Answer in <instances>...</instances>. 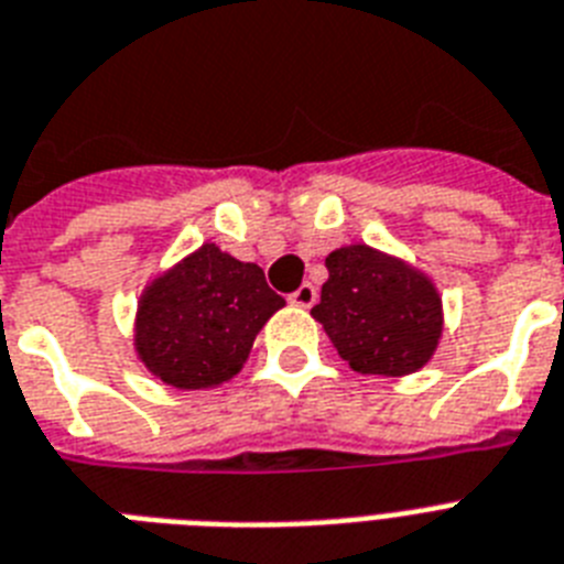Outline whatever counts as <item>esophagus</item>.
<instances>
[{
  "label": "esophagus",
  "instance_id": "obj_1",
  "mask_svg": "<svg viewBox=\"0 0 564 564\" xmlns=\"http://www.w3.org/2000/svg\"><path fill=\"white\" fill-rule=\"evenodd\" d=\"M315 301H318V290H315L313 283H301V286H297L295 292H292L290 295V304H295V306H313Z\"/></svg>",
  "mask_w": 564,
  "mask_h": 564
}]
</instances>
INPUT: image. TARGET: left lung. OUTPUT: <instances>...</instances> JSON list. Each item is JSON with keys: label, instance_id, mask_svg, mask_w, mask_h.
<instances>
[{"label": "left lung", "instance_id": "left-lung-1", "mask_svg": "<svg viewBox=\"0 0 564 564\" xmlns=\"http://www.w3.org/2000/svg\"><path fill=\"white\" fill-rule=\"evenodd\" d=\"M313 318L359 373L405 377L432 359L443 333L434 283L405 260L356 242L327 254Z\"/></svg>", "mask_w": 564, "mask_h": 564}]
</instances>
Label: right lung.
Listing matches in <instances>:
<instances>
[{
	"label": "right lung",
	"mask_w": 564,
	"mask_h": 564,
	"mask_svg": "<svg viewBox=\"0 0 564 564\" xmlns=\"http://www.w3.org/2000/svg\"><path fill=\"white\" fill-rule=\"evenodd\" d=\"M283 304L258 263H242L205 242L144 290L135 354L164 386H223L240 373L254 336Z\"/></svg>",
	"instance_id": "add662e5"
}]
</instances>
